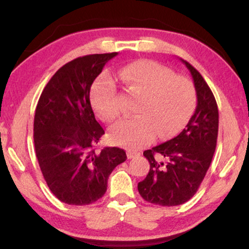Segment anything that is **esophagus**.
Returning a JSON list of instances; mask_svg holds the SVG:
<instances>
[{
	"instance_id": "34e87169",
	"label": "esophagus",
	"mask_w": 249,
	"mask_h": 249,
	"mask_svg": "<svg viewBox=\"0 0 249 249\" xmlns=\"http://www.w3.org/2000/svg\"><path fill=\"white\" fill-rule=\"evenodd\" d=\"M141 155V153L137 152V151H132V149H128L127 151V158L128 159H134V158H137V156Z\"/></svg>"
}]
</instances>
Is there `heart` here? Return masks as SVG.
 Instances as JSON below:
<instances>
[{
	"label": "heart",
	"mask_w": 249,
	"mask_h": 249,
	"mask_svg": "<svg viewBox=\"0 0 249 249\" xmlns=\"http://www.w3.org/2000/svg\"><path fill=\"white\" fill-rule=\"evenodd\" d=\"M129 91L141 95L137 113L112 125L110 137L117 145L139 148L154 139L169 138L185 127L196 107L193 84L172 70L149 60L131 62L119 70ZM93 107L104 120L112 121L119 115L118 88L111 74L102 73L91 87Z\"/></svg>",
	"instance_id": "heart-1"
}]
</instances>
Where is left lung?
Instances as JSON below:
<instances>
[{"mask_svg":"<svg viewBox=\"0 0 249 249\" xmlns=\"http://www.w3.org/2000/svg\"><path fill=\"white\" fill-rule=\"evenodd\" d=\"M180 60L193 77L197 107L177 137L144 152L151 168L138 182L142 198L161 206L181 205L195 195L212 162L219 131V110L212 90L192 64Z\"/></svg>","mask_w":249,"mask_h":249,"instance_id":"obj_1","label":"left lung"}]
</instances>
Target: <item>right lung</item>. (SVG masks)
Here are the masks:
<instances>
[{"label":"right lung","instance_id":"obj_1","mask_svg":"<svg viewBox=\"0 0 249 249\" xmlns=\"http://www.w3.org/2000/svg\"><path fill=\"white\" fill-rule=\"evenodd\" d=\"M117 55L91 54L64 64L37 103L34 142L39 168L54 196L69 205H88L103 197L111 172L127 159L118 147L93 149L104 129L91 108L90 87Z\"/></svg>","mask_w":249,"mask_h":249}]
</instances>
